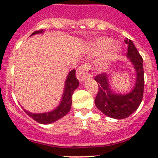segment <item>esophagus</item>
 <instances>
[{
  "instance_id": "obj_1",
  "label": "esophagus",
  "mask_w": 158,
  "mask_h": 158,
  "mask_svg": "<svg viewBox=\"0 0 158 158\" xmlns=\"http://www.w3.org/2000/svg\"><path fill=\"white\" fill-rule=\"evenodd\" d=\"M92 68L89 64H83L77 71V79L80 82H84L88 78L92 76Z\"/></svg>"
}]
</instances>
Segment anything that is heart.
<instances>
[{
  "label": "heart",
  "mask_w": 158,
  "mask_h": 158,
  "mask_svg": "<svg viewBox=\"0 0 158 158\" xmlns=\"http://www.w3.org/2000/svg\"><path fill=\"white\" fill-rule=\"evenodd\" d=\"M112 42L111 38L101 36L95 40L89 46V53L92 55L98 56L104 53L101 64L102 69L107 68L117 58L122 50V47L118 43Z\"/></svg>",
  "instance_id": "obj_1"
}]
</instances>
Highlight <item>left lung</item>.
<instances>
[{
    "label": "left lung",
    "instance_id": "8db88e82",
    "mask_svg": "<svg viewBox=\"0 0 158 158\" xmlns=\"http://www.w3.org/2000/svg\"><path fill=\"white\" fill-rule=\"evenodd\" d=\"M128 45L127 58L133 66L135 73V85L127 93H118L111 85L109 76L102 73L95 78L98 82V92L95 99L98 109L109 118L115 119L126 118L139 107L144 93V69L143 59L128 38L125 40Z\"/></svg>",
    "mask_w": 158,
    "mask_h": 158
}]
</instances>
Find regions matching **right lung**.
<instances>
[{
    "label": "right lung",
    "mask_w": 158,
    "mask_h": 158,
    "mask_svg": "<svg viewBox=\"0 0 158 158\" xmlns=\"http://www.w3.org/2000/svg\"><path fill=\"white\" fill-rule=\"evenodd\" d=\"M44 33V30H38V31L33 32L30 36ZM79 82L76 79V70H71L66 76L63 95H62L61 100H60V103H59L58 106H56V108H55L50 111L43 113L30 112L27 110L23 109V107H22V109L30 117H31L33 120L37 122L38 123L44 124V125L53 123L59 119L64 117L69 111L72 106V95L74 93V91L79 87Z\"/></svg>",
    "instance_id": "add662e5"
}]
</instances>
